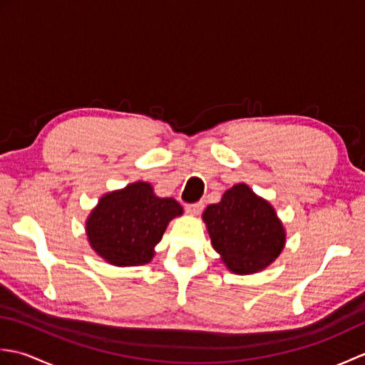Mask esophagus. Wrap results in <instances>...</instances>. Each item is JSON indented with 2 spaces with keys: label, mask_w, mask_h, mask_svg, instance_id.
<instances>
[{
  "label": "esophagus",
  "mask_w": 365,
  "mask_h": 365,
  "mask_svg": "<svg viewBox=\"0 0 365 365\" xmlns=\"http://www.w3.org/2000/svg\"><path fill=\"white\" fill-rule=\"evenodd\" d=\"M187 212L190 213V215H199L200 212L204 210V204L202 202H196V204H187Z\"/></svg>",
  "instance_id": "1"
}]
</instances>
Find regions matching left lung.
Wrapping results in <instances>:
<instances>
[{"mask_svg": "<svg viewBox=\"0 0 365 365\" xmlns=\"http://www.w3.org/2000/svg\"><path fill=\"white\" fill-rule=\"evenodd\" d=\"M215 251L237 274H251L277 259L285 245V229L274 208L245 183L234 185L218 204L205 208Z\"/></svg>", "mask_w": 365, "mask_h": 365, "instance_id": "left-lung-1", "label": "left lung"}]
</instances>
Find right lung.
<instances>
[{
    "instance_id": "1",
    "label": "right lung",
    "mask_w": 365,
    "mask_h": 365,
    "mask_svg": "<svg viewBox=\"0 0 365 365\" xmlns=\"http://www.w3.org/2000/svg\"><path fill=\"white\" fill-rule=\"evenodd\" d=\"M182 213L175 199L155 196L150 183L135 182L98 200L86 234L92 250L108 263L138 267L153 259L169 221Z\"/></svg>"
}]
</instances>
